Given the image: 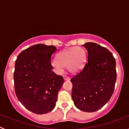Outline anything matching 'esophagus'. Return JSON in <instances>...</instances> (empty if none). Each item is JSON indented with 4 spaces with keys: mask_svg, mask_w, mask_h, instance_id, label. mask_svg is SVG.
<instances>
[{
    "mask_svg": "<svg viewBox=\"0 0 129 129\" xmlns=\"http://www.w3.org/2000/svg\"><path fill=\"white\" fill-rule=\"evenodd\" d=\"M63 78L65 81H69V80H70V77H68V76H64Z\"/></svg>",
    "mask_w": 129,
    "mask_h": 129,
    "instance_id": "1",
    "label": "esophagus"
}]
</instances>
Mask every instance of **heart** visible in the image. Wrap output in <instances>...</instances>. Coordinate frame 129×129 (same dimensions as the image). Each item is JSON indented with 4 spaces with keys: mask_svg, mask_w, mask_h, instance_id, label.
<instances>
[{
    "mask_svg": "<svg viewBox=\"0 0 129 129\" xmlns=\"http://www.w3.org/2000/svg\"><path fill=\"white\" fill-rule=\"evenodd\" d=\"M57 59H52L51 64L58 73H61L64 67H67L70 72L77 73L83 67L86 60L85 50L78 46L61 52Z\"/></svg>",
    "mask_w": 129,
    "mask_h": 129,
    "instance_id": "heart-1",
    "label": "heart"
}]
</instances>
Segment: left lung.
<instances>
[{
  "label": "left lung",
  "mask_w": 129,
  "mask_h": 129,
  "mask_svg": "<svg viewBox=\"0 0 129 129\" xmlns=\"http://www.w3.org/2000/svg\"><path fill=\"white\" fill-rule=\"evenodd\" d=\"M88 52L87 62L70 81L75 106L92 112L103 107L113 94L116 81V60L106 48L94 43L83 45Z\"/></svg>",
  "instance_id": "left-lung-1"
}]
</instances>
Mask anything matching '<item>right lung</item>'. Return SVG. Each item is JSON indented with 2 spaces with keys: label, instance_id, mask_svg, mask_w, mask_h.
Segmentation results:
<instances>
[{
  "label": "right lung",
  "instance_id": "add662e5",
  "mask_svg": "<svg viewBox=\"0 0 129 129\" xmlns=\"http://www.w3.org/2000/svg\"><path fill=\"white\" fill-rule=\"evenodd\" d=\"M56 47L35 44L20 52L15 64V91L18 100L29 111L44 114L52 111L64 83L62 76L52 71L51 57Z\"/></svg>",
  "mask_w": 129,
  "mask_h": 129
}]
</instances>
